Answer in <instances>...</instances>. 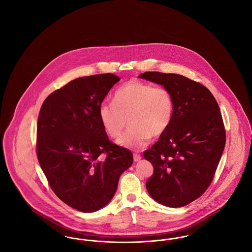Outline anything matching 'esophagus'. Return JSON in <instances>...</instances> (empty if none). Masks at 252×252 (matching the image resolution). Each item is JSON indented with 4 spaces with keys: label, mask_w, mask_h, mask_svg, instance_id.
<instances>
[{
    "label": "esophagus",
    "mask_w": 252,
    "mask_h": 252,
    "mask_svg": "<svg viewBox=\"0 0 252 252\" xmlns=\"http://www.w3.org/2000/svg\"><path fill=\"white\" fill-rule=\"evenodd\" d=\"M133 159H134V161H140L142 159V156L140 154L134 153L133 154Z\"/></svg>",
    "instance_id": "1"
}]
</instances>
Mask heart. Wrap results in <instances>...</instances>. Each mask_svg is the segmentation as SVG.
Segmentation results:
<instances>
[{
  "label": "heart",
  "instance_id": "obj_1",
  "mask_svg": "<svg viewBox=\"0 0 252 252\" xmlns=\"http://www.w3.org/2000/svg\"><path fill=\"white\" fill-rule=\"evenodd\" d=\"M174 115V99L164 87H154L131 80L120 87L113 95V103L99 108V118L109 137L118 138L129 119L128 131L117 140L120 146L141 149L151 137H158L167 129Z\"/></svg>",
  "mask_w": 252,
  "mask_h": 252
}]
</instances>
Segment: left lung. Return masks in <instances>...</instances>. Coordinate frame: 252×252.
I'll list each match as a JSON object with an SVG mask.
<instances>
[{
    "instance_id": "left-lung-1",
    "label": "left lung",
    "mask_w": 252,
    "mask_h": 252,
    "mask_svg": "<svg viewBox=\"0 0 252 252\" xmlns=\"http://www.w3.org/2000/svg\"><path fill=\"white\" fill-rule=\"evenodd\" d=\"M174 99V115L158 141L144 153L154 173L147 192L158 203L180 208L207 190L224 151L226 132L216 98L203 85L177 74L145 72Z\"/></svg>"
}]
</instances>
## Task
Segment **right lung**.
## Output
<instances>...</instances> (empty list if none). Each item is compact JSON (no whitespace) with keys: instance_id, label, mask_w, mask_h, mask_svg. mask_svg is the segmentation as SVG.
<instances>
[{"instance_id":"obj_1","label":"right lung","mask_w":252,"mask_h":252,"mask_svg":"<svg viewBox=\"0 0 252 252\" xmlns=\"http://www.w3.org/2000/svg\"><path fill=\"white\" fill-rule=\"evenodd\" d=\"M120 81L112 73L76 78L43 102L37 119L36 155L52 190L64 203L94 213L112 199L131 151L108 140L99 108Z\"/></svg>"}]
</instances>
